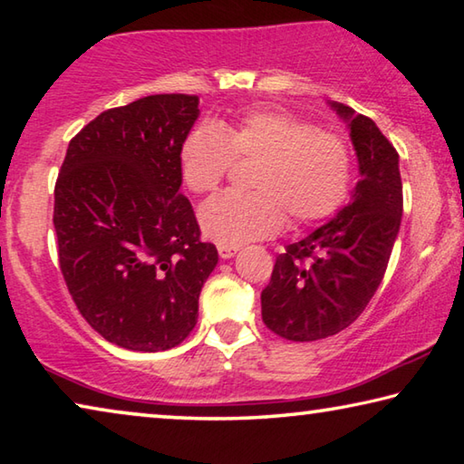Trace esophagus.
<instances>
[{
    "instance_id": "1",
    "label": "esophagus",
    "mask_w": 464,
    "mask_h": 464,
    "mask_svg": "<svg viewBox=\"0 0 464 464\" xmlns=\"http://www.w3.org/2000/svg\"><path fill=\"white\" fill-rule=\"evenodd\" d=\"M237 251H239V247H235V246H218V256H221L223 260H229V257H233Z\"/></svg>"
}]
</instances>
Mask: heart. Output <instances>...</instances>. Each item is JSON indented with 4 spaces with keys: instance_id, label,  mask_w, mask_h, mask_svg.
I'll return each instance as SVG.
<instances>
[{
    "instance_id": "heart-1",
    "label": "heart",
    "mask_w": 464,
    "mask_h": 464,
    "mask_svg": "<svg viewBox=\"0 0 464 464\" xmlns=\"http://www.w3.org/2000/svg\"><path fill=\"white\" fill-rule=\"evenodd\" d=\"M235 161H256L254 192L218 194L198 213L202 233L218 246L272 237L286 215L295 225L325 221L348 198V143L280 110H247L233 121L198 124L179 147V174L194 194L213 192Z\"/></svg>"
}]
</instances>
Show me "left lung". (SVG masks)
<instances>
[{
  "mask_svg": "<svg viewBox=\"0 0 464 464\" xmlns=\"http://www.w3.org/2000/svg\"><path fill=\"white\" fill-rule=\"evenodd\" d=\"M348 122L360 179L352 202L276 257L262 319L290 342L340 334L360 317L387 270L403 215L399 153L368 116L329 102Z\"/></svg>",
  "mask_w": 464,
  "mask_h": 464,
  "instance_id": "8db88e82",
  "label": "left lung"
}]
</instances>
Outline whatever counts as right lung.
Listing matches in <instances>:
<instances>
[{
  "instance_id": "add662e5",
  "label": "right lung",
  "mask_w": 464,
  "mask_h": 464,
  "mask_svg": "<svg viewBox=\"0 0 464 464\" xmlns=\"http://www.w3.org/2000/svg\"><path fill=\"white\" fill-rule=\"evenodd\" d=\"M198 96L155 93L77 132L54 184L59 264L83 319L121 348L182 343L218 262L179 192V147Z\"/></svg>"
}]
</instances>
